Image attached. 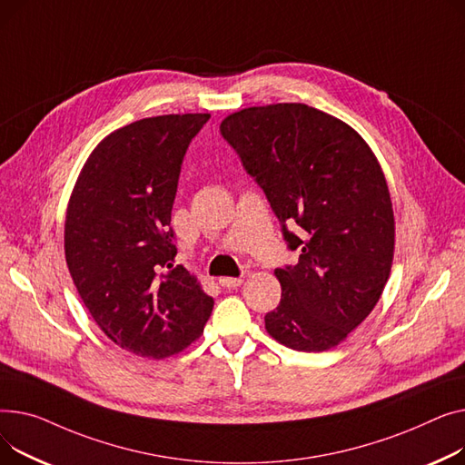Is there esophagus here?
Segmentation results:
<instances>
[{
    "label": "esophagus",
    "mask_w": 465,
    "mask_h": 465,
    "mask_svg": "<svg viewBox=\"0 0 465 465\" xmlns=\"http://www.w3.org/2000/svg\"><path fill=\"white\" fill-rule=\"evenodd\" d=\"M242 278H220V285L222 287H227V289H236V287H240L242 285Z\"/></svg>",
    "instance_id": "1"
}]
</instances>
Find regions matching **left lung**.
<instances>
[{
	"mask_svg": "<svg viewBox=\"0 0 465 465\" xmlns=\"http://www.w3.org/2000/svg\"><path fill=\"white\" fill-rule=\"evenodd\" d=\"M220 131L262 187L294 266L276 268L280 306L266 332L294 351L340 345L389 282L396 223L389 185L368 143L304 103L242 108ZM298 224L299 236L286 231Z\"/></svg>",
	"mask_w": 465,
	"mask_h": 465,
	"instance_id": "left-lung-1",
	"label": "left lung"
}]
</instances>
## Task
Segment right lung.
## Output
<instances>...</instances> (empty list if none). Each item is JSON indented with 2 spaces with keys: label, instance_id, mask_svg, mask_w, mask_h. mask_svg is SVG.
I'll use <instances>...</instances> for the list:
<instances>
[{
  "label": "right lung",
  "instance_id": "obj_1",
  "mask_svg": "<svg viewBox=\"0 0 465 465\" xmlns=\"http://www.w3.org/2000/svg\"><path fill=\"white\" fill-rule=\"evenodd\" d=\"M210 114L144 118L106 134L65 213V261L99 329L144 359L201 338L213 298L178 264L171 212L191 139Z\"/></svg>",
  "mask_w": 465,
  "mask_h": 465
}]
</instances>
